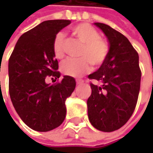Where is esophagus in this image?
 <instances>
[{"mask_svg":"<svg viewBox=\"0 0 153 153\" xmlns=\"http://www.w3.org/2000/svg\"><path fill=\"white\" fill-rule=\"evenodd\" d=\"M76 84H77V85H81V84H82V83H83V81H82V80L76 79Z\"/></svg>","mask_w":153,"mask_h":153,"instance_id":"1","label":"esophagus"}]
</instances>
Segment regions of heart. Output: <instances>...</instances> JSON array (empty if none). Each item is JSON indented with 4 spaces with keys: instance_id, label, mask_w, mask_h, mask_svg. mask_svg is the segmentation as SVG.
<instances>
[{
    "instance_id": "heart-1",
    "label": "heart",
    "mask_w": 153,
    "mask_h": 153,
    "mask_svg": "<svg viewBox=\"0 0 153 153\" xmlns=\"http://www.w3.org/2000/svg\"><path fill=\"white\" fill-rule=\"evenodd\" d=\"M71 32L83 43L80 54L82 58L67 59L62 63L60 69L66 76L79 77L90 71L91 63L94 65H100L104 63L108 55L109 47L106 42L100 37L97 30L89 24H79L71 29ZM65 36L62 33H58L53 39V51L59 59L65 56Z\"/></svg>"
}]
</instances>
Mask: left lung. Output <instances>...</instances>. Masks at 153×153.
<instances>
[{"mask_svg": "<svg viewBox=\"0 0 153 153\" xmlns=\"http://www.w3.org/2000/svg\"><path fill=\"white\" fill-rule=\"evenodd\" d=\"M109 42L105 60L88 78L102 82L91 83L88 114L91 124L103 132H112L126 123L138 100L141 72L138 53L126 36L107 25L94 23Z\"/></svg>", "mask_w": 153, "mask_h": 153, "instance_id": "obj_1", "label": "left lung"}]
</instances>
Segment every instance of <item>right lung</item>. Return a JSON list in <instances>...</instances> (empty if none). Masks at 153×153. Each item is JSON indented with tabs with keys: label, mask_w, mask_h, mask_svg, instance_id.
Masks as SVG:
<instances>
[{
	"label": "right lung",
	"mask_w": 153,
	"mask_h": 153,
	"mask_svg": "<svg viewBox=\"0 0 153 153\" xmlns=\"http://www.w3.org/2000/svg\"><path fill=\"white\" fill-rule=\"evenodd\" d=\"M70 20H47L21 36L8 62L9 94L15 111L33 130L47 132L59 127L66 114L65 100L76 88L72 76L48 84L52 76L59 78L58 60L53 51L55 36Z\"/></svg>",
	"instance_id": "obj_1"
}]
</instances>
